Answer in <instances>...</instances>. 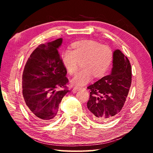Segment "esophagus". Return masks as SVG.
<instances>
[{
  "label": "esophagus",
  "instance_id": "34e87169",
  "mask_svg": "<svg viewBox=\"0 0 153 153\" xmlns=\"http://www.w3.org/2000/svg\"><path fill=\"white\" fill-rule=\"evenodd\" d=\"M82 90V88H79V87H75L73 89V90L74 92H76V91H79V90Z\"/></svg>",
  "mask_w": 153,
  "mask_h": 153
}]
</instances>
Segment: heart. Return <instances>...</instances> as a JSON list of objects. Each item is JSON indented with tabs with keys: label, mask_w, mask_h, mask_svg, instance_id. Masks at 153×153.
Instances as JSON below:
<instances>
[{
	"label": "heart",
	"mask_w": 153,
	"mask_h": 153,
	"mask_svg": "<svg viewBox=\"0 0 153 153\" xmlns=\"http://www.w3.org/2000/svg\"><path fill=\"white\" fill-rule=\"evenodd\" d=\"M113 51L107 45L97 41L82 40L71 45V51L62 53V65L69 75H73L81 63L82 69L76 74L71 83L75 86H82L94 78H100L108 71L113 61Z\"/></svg>",
	"instance_id": "b5f03b06"
}]
</instances>
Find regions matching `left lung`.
I'll return each mask as SVG.
<instances>
[{
    "label": "left lung",
    "instance_id": "obj_1",
    "mask_svg": "<svg viewBox=\"0 0 153 153\" xmlns=\"http://www.w3.org/2000/svg\"><path fill=\"white\" fill-rule=\"evenodd\" d=\"M113 55L111 74L87 88L90 90L87 107L98 121L112 120L120 112L131 86V69L128 59L119 49Z\"/></svg>",
    "mask_w": 153,
    "mask_h": 153
}]
</instances>
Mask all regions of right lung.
I'll use <instances>...</instances> for the list:
<instances>
[{
	"mask_svg": "<svg viewBox=\"0 0 153 153\" xmlns=\"http://www.w3.org/2000/svg\"><path fill=\"white\" fill-rule=\"evenodd\" d=\"M63 38L42 44L36 48L25 64L22 76V93L27 108L36 120H55L62 98L69 90L67 71L58 49ZM62 87L61 91L56 89Z\"/></svg>",
	"mask_w": 153,
	"mask_h": 153,
	"instance_id": "1",
	"label": "right lung"
}]
</instances>
